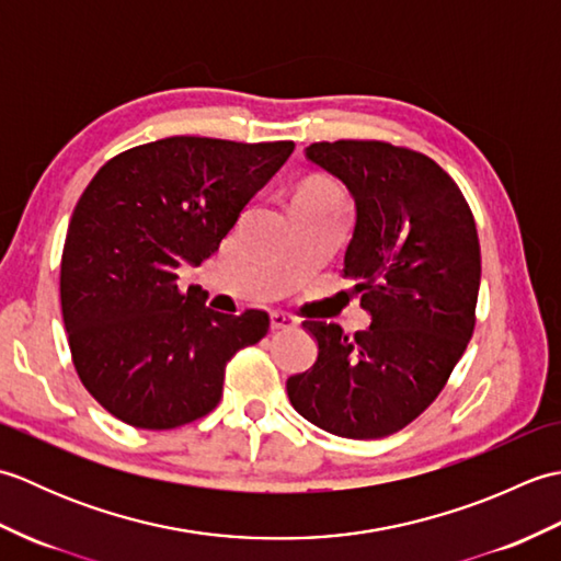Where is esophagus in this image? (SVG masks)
<instances>
[{"label":"esophagus","mask_w":561,"mask_h":561,"mask_svg":"<svg viewBox=\"0 0 561 561\" xmlns=\"http://www.w3.org/2000/svg\"><path fill=\"white\" fill-rule=\"evenodd\" d=\"M296 325V318L291 313H284V311H272L270 313V328L272 330H287Z\"/></svg>","instance_id":"1"}]
</instances>
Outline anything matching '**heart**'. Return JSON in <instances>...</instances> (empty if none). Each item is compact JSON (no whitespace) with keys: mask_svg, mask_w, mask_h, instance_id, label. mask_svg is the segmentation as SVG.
Here are the masks:
<instances>
[{"mask_svg":"<svg viewBox=\"0 0 561 561\" xmlns=\"http://www.w3.org/2000/svg\"><path fill=\"white\" fill-rule=\"evenodd\" d=\"M296 197H308V199H328V202H342L340 190L328 183V181H308L299 190H296Z\"/></svg>","mask_w":561,"mask_h":561,"instance_id":"obj_1","label":"heart"}]
</instances>
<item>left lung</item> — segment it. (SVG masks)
I'll return each instance as SVG.
<instances>
[{
  "mask_svg": "<svg viewBox=\"0 0 561 561\" xmlns=\"http://www.w3.org/2000/svg\"><path fill=\"white\" fill-rule=\"evenodd\" d=\"M306 159L350 190L356 219L342 274L371 325L344 335L306 320L318 359L287 380L294 410L344 438H383L444 390L474 330L480 241L453 178L386 141H318Z\"/></svg>",
  "mask_w": 561,
  "mask_h": 561,
  "instance_id": "8db88e82",
  "label": "left lung"
}]
</instances>
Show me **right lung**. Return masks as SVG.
<instances>
[{"label": "right lung", "instance_id": "add662e5", "mask_svg": "<svg viewBox=\"0 0 561 561\" xmlns=\"http://www.w3.org/2000/svg\"><path fill=\"white\" fill-rule=\"evenodd\" d=\"M294 141L165 137L117 153L71 214L59 299L77 374L125 424L175 428L221 400L231 356L265 311L226 316L175 270L197 267L291 157Z\"/></svg>", "mask_w": 561, "mask_h": 561}]
</instances>
